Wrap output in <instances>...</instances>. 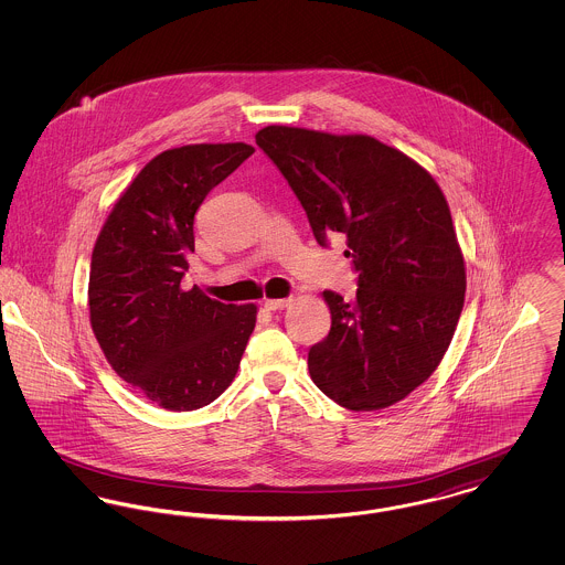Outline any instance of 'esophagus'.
I'll return each mask as SVG.
<instances>
[{
  "label": "esophagus",
  "mask_w": 565,
  "mask_h": 565,
  "mask_svg": "<svg viewBox=\"0 0 565 565\" xmlns=\"http://www.w3.org/2000/svg\"><path fill=\"white\" fill-rule=\"evenodd\" d=\"M292 305V298H267L265 300V309L267 311H281L286 307Z\"/></svg>",
  "instance_id": "34e87169"
}]
</instances>
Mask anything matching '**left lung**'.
I'll use <instances>...</instances> for the list:
<instances>
[{"label": "left lung", "mask_w": 565, "mask_h": 565, "mask_svg": "<svg viewBox=\"0 0 565 565\" xmlns=\"http://www.w3.org/2000/svg\"><path fill=\"white\" fill-rule=\"evenodd\" d=\"M295 190L318 243L345 239L353 302L323 292L328 337L309 375L350 411L406 398L449 350L466 295V263L449 203L430 171L371 135L270 125L256 134Z\"/></svg>", "instance_id": "8db88e82"}]
</instances>
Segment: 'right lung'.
Segmentation results:
<instances>
[{"mask_svg":"<svg viewBox=\"0 0 565 565\" xmlns=\"http://www.w3.org/2000/svg\"><path fill=\"white\" fill-rule=\"evenodd\" d=\"M249 143H190L148 162L118 196L93 247L88 320L116 375L167 411H194L237 375L258 307L182 288L194 214Z\"/></svg>","mask_w":565,"mask_h":565,"instance_id":"add662e5","label":"right lung"}]
</instances>
